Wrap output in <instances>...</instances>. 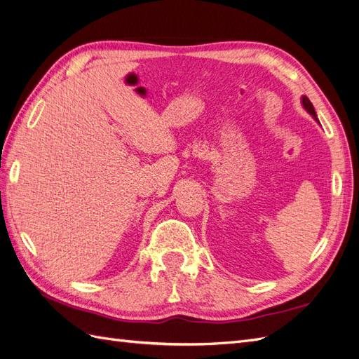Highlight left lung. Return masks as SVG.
I'll return each mask as SVG.
<instances>
[{
	"label": "left lung",
	"mask_w": 359,
	"mask_h": 359,
	"mask_svg": "<svg viewBox=\"0 0 359 359\" xmlns=\"http://www.w3.org/2000/svg\"><path fill=\"white\" fill-rule=\"evenodd\" d=\"M302 104H304V107H306V109H307L314 118H316V112H314V107H313L311 102L309 100V97H306V95L302 97ZM316 119H318V118H316Z\"/></svg>",
	"instance_id": "left-lung-1"
}]
</instances>
